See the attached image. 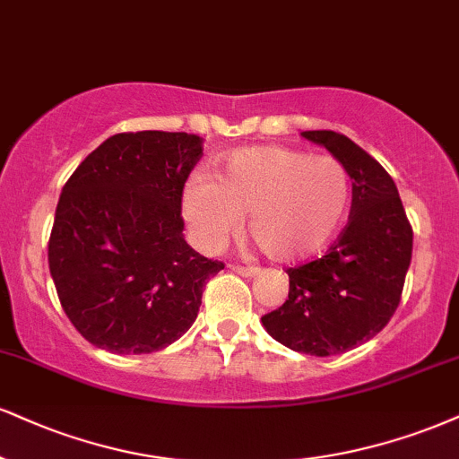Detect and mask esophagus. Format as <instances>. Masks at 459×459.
I'll use <instances>...</instances> for the list:
<instances>
[{
  "label": "esophagus",
  "mask_w": 459,
  "mask_h": 459,
  "mask_svg": "<svg viewBox=\"0 0 459 459\" xmlns=\"http://www.w3.org/2000/svg\"><path fill=\"white\" fill-rule=\"evenodd\" d=\"M230 269H233L235 273L246 275V278H254V275H258V267H244V264H230Z\"/></svg>",
  "instance_id": "1"
}]
</instances>
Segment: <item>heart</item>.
I'll list each match as a JSON object with an SVG mask.
<instances>
[{
  "label": "heart",
  "instance_id": "heart-1",
  "mask_svg": "<svg viewBox=\"0 0 459 459\" xmlns=\"http://www.w3.org/2000/svg\"><path fill=\"white\" fill-rule=\"evenodd\" d=\"M352 181L340 160L303 149L256 145L220 160L215 179L187 181L181 212L192 235L207 250L220 247L241 229L269 258L306 261L325 250L349 218Z\"/></svg>",
  "mask_w": 459,
  "mask_h": 459
}]
</instances>
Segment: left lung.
Returning a JSON list of instances; mask_svg holds the SVG:
<instances>
[{"mask_svg":"<svg viewBox=\"0 0 459 459\" xmlns=\"http://www.w3.org/2000/svg\"><path fill=\"white\" fill-rule=\"evenodd\" d=\"M340 160L352 179L351 220L323 258L289 269V299L263 327L286 349L331 357L385 329L400 306L412 256V229L380 164L333 130L301 132Z\"/></svg>","mask_w":459,"mask_h":459,"instance_id":"left-lung-1","label":"left lung"}]
</instances>
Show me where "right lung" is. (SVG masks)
Returning a JSON list of instances; mask_svg holds the SVG:
<instances>
[{
	"instance_id": "right-lung-1",
	"label": "right lung",
	"mask_w": 459,
	"mask_h": 459,
	"mask_svg": "<svg viewBox=\"0 0 459 459\" xmlns=\"http://www.w3.org/2000/svg\"><path fill=\"white\" fill-rule=\"evenodd\" d=\"M203 156L187 132H121L79 164L59 196L48 269L70 323L98 349H167L196 320L224 263L184 239L181 195Z\"/></svg>"
}]
</instances>
